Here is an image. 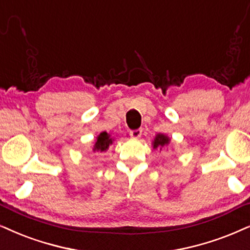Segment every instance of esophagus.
I'll use <instances>...</instances> for the list:
<instances>
[{
	"label": "esophagus",
	"mask_w": 250,
	"mask_h": 250,
	"mask_svg": "<svg viewBox=\"0 0 250 250\" xmlns=\"http://www.w3.org/2000/svg\"><path fill=\"white\" fill-rule=\"evenodd\" d=\"M142 134V128H137V129H132V131H129V135H131L132 138H140Z\"/></svg>",
	"instance_id": "esophagus-1"
}]
</instances>
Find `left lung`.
Returning a JSON list of instances; mask_svg holds the SVG:
<instances>
[{
    "mask_svg": "<svg viewBox=\"0 0 250 250\" xmlns=\"http://www.w3.org/2000/svg\"><path fill=\"white\" fill-rule=\"evenodd\" d=\"M168 144V138L165 137L164 134H157L156 138L154 140V148H158L160 147L161 149L167 146Z\"/></svg>",
    "mask_w": 250,
    "mask_h": 250,
    "instance_id": "8db88e82",
    "label": "left lung"
}]
</instances>
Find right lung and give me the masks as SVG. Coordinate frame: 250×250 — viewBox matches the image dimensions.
<instances>
[{
	"label": "right lung",
	"instance_id": "1",
	"mask_svg": "<svg viewBox=\"0 0 250 250\" xmlns=\"http://www.w3.org/2000/svg\"><path fill=\"white\" fill-rule=\"evenodd\" d=\"M112 144V140L110 139V135L106 132H102L96 139L95 146H94V151H104L108 149L109 145Z\"/></svg>",
	"mask_w": 250,
	"mask_h": 250
}]
</instances>
